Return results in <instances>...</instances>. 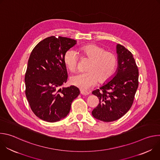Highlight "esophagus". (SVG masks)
I'll return each mask as SVG.
<instances>
[{
    "label": "esophagus",
    "mask_w": 160,
    "mask_h": 160,
    "mask_svg": "<svg viewBox=\"0 0 160 160\" xmlns=\"http://www.w3.org/2000/svg\"><path fill=\"white\" fill-rule=\"evenodd\" d=\"M80 94H82V95H84V96H87V95L89 94V92H88V91H87V90H83V89H80Z\"/></svg>",
    "instance_id": "esophagus-1"
}]
</instances>
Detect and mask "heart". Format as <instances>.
Instances as JSON below:
<instances>
[{
  "mask_svg": "<svg viewBox=\"0 0 160 160\" xmlns=\"http://www.w3.org/2000/svg\"><path fill=\"white\" fill-rule=\"evenodd\" d=\"M80 52L90 59L87 67V72L78 73L71 77V83L82 89L94 86L98 81L103 83L109 81L115 73L118 59L113 52L97 45L89 44L80 48ZM78 58L73 50H68L64 56V62L67 68L74 72L77 68Z\"/></svg>",
  "mask_w": 160,
  "mask_h": 160,
  "instance_id": "heart-1",
  "label": "heart"
}]
</instances>
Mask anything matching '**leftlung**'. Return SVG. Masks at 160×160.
<instances>
[{
  "label": "left lung",
  "instance_id": "8db88e82",
  "mask_svg": "<svg viewBox=\"0 0 160 160\" xmlns=\"http://www.w3.org/2000/svg\"><path fill=\"white\" fill-rule=\"evenodd\" d=\"M117 52V74L111 81L92 92L99 100L92 111V115L106 122L117 120L125 115L132 106L139 85V70L131 52L118 43Z\"/></svg>",
  "mask_w": 160,
  "mask_h": 160
}]
</instances>
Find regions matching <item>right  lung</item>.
Masks as SVG:
<instances>
[{"instance_id": "obj_1", "label": "right lung", "mask_w": 160, "mask_h": 160, "mask_svg": "<svg viewBox=\"0 0 160 160\" xmlns=\"http://www.w3.org/2000/svg\"><path fill=\"white\" fill-rule=\"evenodd\" d=\"M76 42L51 36L40 41L31 52L25 77V94L33 113L43 121L56 122L65 118L80 94L75 86L61 88L68 78L64 56Z\"/></svg>"}]
</instances>
